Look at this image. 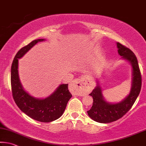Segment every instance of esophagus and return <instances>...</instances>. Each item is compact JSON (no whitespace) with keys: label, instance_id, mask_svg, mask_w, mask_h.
<instances>
[{"label":"esophagus","instance_id":"1","mask_svg":"<svg viewBox=\"0 0 146 146\" xmlns=\"http://www.w3.org/2000/svg\"><path fill=\"white\" fill-rule=\"evenodd\" d=\"M71 86L77 88L82 93H87L92 88L90 85L88 83H87L84 78H76L75 80H73V81L71 83Z\"/></svg>","mask_w":146,"mask_h":146}]
</instances>
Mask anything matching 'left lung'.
<instances>
[{"label": "left lung", "instance_id": "1", "mask_svg": "<svg viewBox=\"0 0 146 146\" xmlns=\"http://www.w3.org/2000/svg\"><path fill=\"white\" fill-rule=\"evenodd\" d=\"M117 47L121 58L130 62L133 68L131 92L121 102L110 103L103 98L101 88L99 85L97 86L90 94L93 98L94 102L92 108L87 112L92 119L99 123H110L123 117L135 103L142 87V76L135 54L129 48L119 43H117Z\"/></svg>", "mask_w": 146, "mask_h": 146}]
</instances>
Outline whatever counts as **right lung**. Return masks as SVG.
I'll return each mask as SVG.
<instances>
[{"mask_svg":"<svg viewBox=\"0 0 146 146\" xmlns=\"http://www.w3.org/2000/svg\"><path fill=\"white\" fill-rule=\"evenodd\" d=\"M44 39H38L25 46L17 52L11 68V86L13 98L20 110L31 118L48 123L58 119L63 114L67 104L72 97L68 90V84H62L54 93L45 99H36L23 89L18 73V60L31 48Z\"/></svg>","mask_w":146,"mask_h":146,"instance_id":"obj_1","label":"right lung"}]
</instances>
